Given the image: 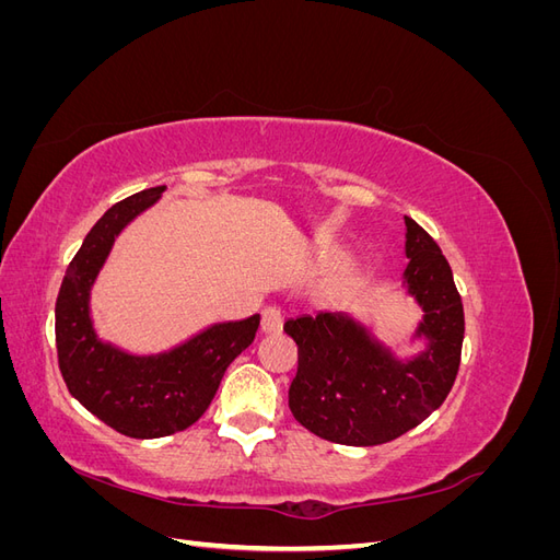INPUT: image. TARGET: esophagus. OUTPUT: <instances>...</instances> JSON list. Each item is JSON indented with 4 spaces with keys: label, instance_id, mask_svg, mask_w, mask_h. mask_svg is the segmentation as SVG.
Returning <instances> with one entry per match:
<instances>
[{
    "label": "esophagus",
    "instance_id": "1",
    "mask_svg": "<svg viewBox=\"0 0 560 560\" xmlns=\"http://www.w3.org/2000/svg\"><path fill=\"white\" fill-rule=\"evenodd\" d=\"M282 322H284V315L280 308L268 306L261 311V331L264 334H278L282 329Z\"/></svg>",
    "mask_w": 560,
    "mask_h": 560
}]
</instances>
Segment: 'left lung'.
<instances>
[{"mask_svg": "<svg viewBox=\"0 0 560 560\" xmlns=\"http://www.w3.org/2000/svg\"><path fill=\"white\" fill-rule=\"evenodd\" d=\"M406 222L404 284L422 308L416 338L428 348L397 360L348 313L284 322L299 346L290 409L303 428L334 444L378 446L420 425L444 404L460 366L465 313L451 266L432 235Z\"/></svg>", "mask_w": 560, "mask_h": 560, "instance_id": "obj_1", "label": "left lung"}]
</instances>
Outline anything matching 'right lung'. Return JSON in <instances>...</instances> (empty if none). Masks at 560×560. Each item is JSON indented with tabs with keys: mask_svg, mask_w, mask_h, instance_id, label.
<instances>
[{
	"mask_svg": "<svg viewBox=\"0 0 560 560\" xmlns=\"http://www.w3.org/2000/svg\"><path fill=\"white\" fill-rule=\"evenodd\" d=\"M165 186L116 202L89 231L67 266L56 301V348L67 389L105 425L132 439L182 432L206 413L224 371L254 341L259 315L219 322L159 354H128L103 343L91 322V287L114 238L154 206Z\"/></svg>",
	"mask_w": 560,
	"mask_h": 560,
	"instance_id": "right-lung-1",
	"label": "right lung"
}]
</instances>
